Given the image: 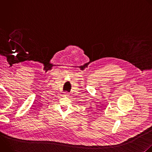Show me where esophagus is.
Instances as JSON below:
<instances>
[{"label":"esophagus","instance_id":"34e87169","mask_svg":"<svg viewBox=\"0 0 152 152\" xmlns=\"http://www.w3.org/2000/svg\"><path fill=\"white\" fill-rule=\"evenodd\" d=\"M64 96H66V97H69V93L67 92H64Z\"/></svg>","mask_w":152,"mask_h":152}]
</instances>
